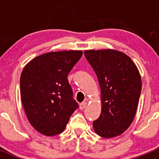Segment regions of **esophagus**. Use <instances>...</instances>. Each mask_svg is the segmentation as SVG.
Segmentation results:
<instances>
[{"mask_svg": "<svg viewBox=\"0 0 159 159\" xmlns=\"http://www.w3.org/2000/svg\"><path fill=\"white\" fill-rule=\"evenodd\" d=\"M86 106H87V102H81V103L79 105V108L81 110H83V109H84V108H86Z\"/></svg>", "mask_w": 159, "mask_h": 159, "instance_id": "obj_1", "label": "esophagus"}]
</instances>
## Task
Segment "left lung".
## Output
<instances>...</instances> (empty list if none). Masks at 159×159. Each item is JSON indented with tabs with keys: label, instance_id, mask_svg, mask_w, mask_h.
I'll use <instances>...</instances> for the list:
<instances>
[{
	"label": "left lung",
	"instance_id": "8db88e82",
	"mask_svg": "<svg viewBox=\"0 0 159 159\" xmlns=\"http://www.w3.org/2000/svg\"><path fill=\"white\" fill-rule=\"evenodd\" d=\"M101 88L102 112L93 121L94 131L105 139L118 136L131 125L142 91L137 67L124 53L111 49L84 51Z\"/></svg>",
	"mask_w": 159,
	"mask_h": 159
}]
</instances>
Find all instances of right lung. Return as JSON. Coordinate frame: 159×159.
<instances>
[{
	"label": "right lung",
	"mask_w": 159,
	"mask_h": 159,
	"mask_svg": "<svg viewBox=\"0 0 159 159\" xmlns=\"http://www.w3.org/2000/svg\"><path fill=\"white\" fill-rule=\"evenodd\" d=\"M81 51L49 52L25 65L20 80V97L27 118L41 134L63 132L78 108L68 75L82 56Z\"/></svg>",
	"instance_id": "obj_1"
}]
</instances>
